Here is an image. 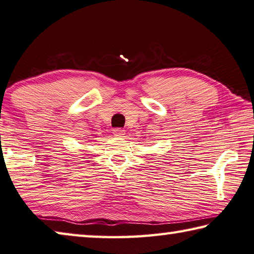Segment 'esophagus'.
Returning <instances> with one entry per match:
<instances>
[{"label": "esophagus", "instance_id": "obj_1", "mask_svg": "<svg viewBox=\"0 0 254 254\" xmlns=\"http://www.w3.org/2000/svg\"><path fill=\"white\" fill-rule=\"evenodd\" d=\"M113 132H114V135L117 137H123L125 135V130L123 129V128H115V129H113Z\"/></svg>", "mask_w": 254, "mask_h": 254}]
</instances>
